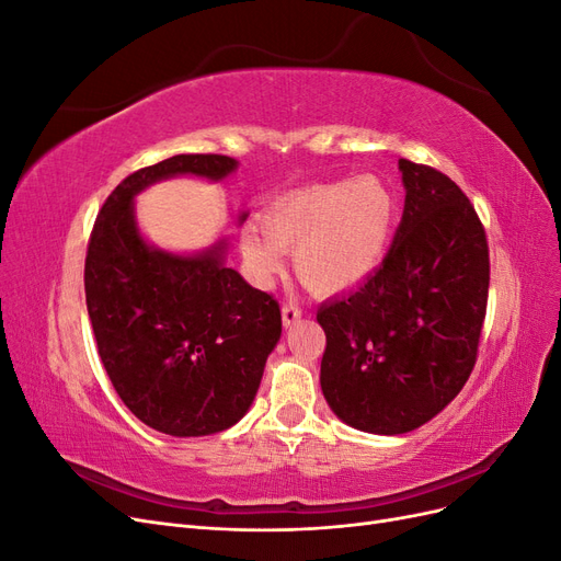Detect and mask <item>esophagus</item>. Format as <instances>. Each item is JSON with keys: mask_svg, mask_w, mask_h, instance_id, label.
I'll use <instances>...</instances> for the list:
<instances>
[{"mask_svg": "<svg viewBox=\"0 0 561 561\" xmlns=\"http://www.w3.org/2000/svg\"><path fill=\"white\" fill-rule=\"evenodd\" d=\"M280 316H283V325H285V328H290V325H295V322L301 318V309L297 307V304L287 301V304H283Z\"/></svg>", "mask_w": 561, "mask_h": 561, "instance_id": "esophagus-1", "label": "esophagus"}]
</instances>
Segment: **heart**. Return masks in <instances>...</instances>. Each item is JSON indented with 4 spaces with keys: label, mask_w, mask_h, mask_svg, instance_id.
I'll list each match as a JSON object with an SVG mask.
<instances>
[{
    "label": "heart",
    "mask_w": 561,
    "mask_h": 561,
    "mask_svg": "<svg viewBox=\"0 0 561 561\" xmlns=\"http://www.w3.org/2000/svg\"><path fill=\"white\" fill-rule=\"evenodd\" d=\"M400 198L379 175L320 182L274 198L260 225L241 231V254L257 280L280 271L293 252L295 274L316 295H339L369 278L393 241Z\"/></svg>",
    "instance_id": "heart-1"
}]
</instances>
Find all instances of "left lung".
<instances>
[{"mask_svg":"<svg viewBox=\"0 0 561 561\" xmlns=\"http://www.w3.org/2000/svg\"><path fill=\"white\" fill-rule=\"evenodd\" d=\"M400 171L404 210L381 266L316 316L322 396L375 435L410 433L461 393L489 297L486 233L461 186L407 159Z\"/></svg>","mask_w":561,"mask_h":561,"instance_id":"obj_1","label":"left lung"}]
</instances>
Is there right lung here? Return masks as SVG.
Returning a JSON list of instances; mask_svg holds the SVG:
<instances>
[{
	"label": "right lung",
	"mask_w": 561,
	"mask_h": 561,
	"mask_svg": "<svg viewBox=\"0 0 561 561\" xmlns=\"http://www.w3.org/2000/svg\"><path fill=\"white\" fill-rule=\"evenodd\" d=\"M236 165L178 154L140 168L107 196L91 231L83 287L100 360L128 410L165 435H213L243 419L283 320L274 297L225 266V241L190 257L147 245L133 198L165 178L222 180Z\"/></svg>",
	"instance_id": "1"
}]
</instances>
